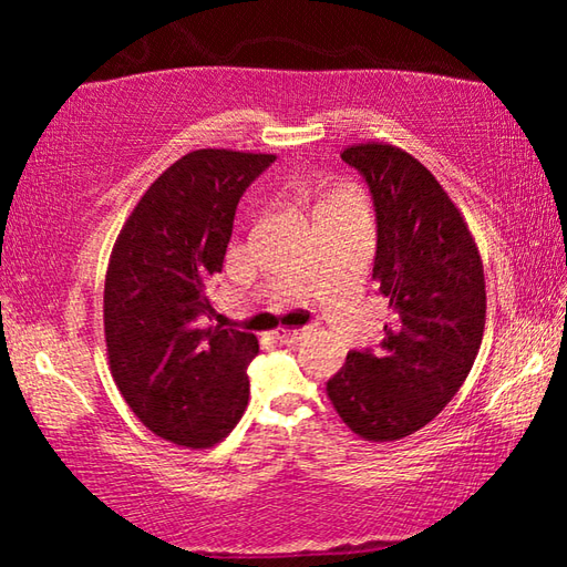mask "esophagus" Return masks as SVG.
<instances>
[{
  "mask_svg": "<svg viewBox=\"0 0 567 567\" xmlns=\"http://www.w3.org/2000/svg\"><path fill=\"white\" fill-rule=\"evenodd\" d=\"M305 332H307V328H300V330H285V328H280V330L272 332V338L277 342H282V344H292V342H297L300 338H305Z\"/></svg>",
  "mask_w": 567,
  "mask_h": 567,
  "instance_id": "1",
  "label": "esophagus"
}]
</instances>
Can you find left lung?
<instances>
[{
  "mask_svg": "<svg viewBox=\"0 0 567 567\" xmlns=\"http://www.w3.org/2000/svg\"><path fill=\"white\" fill-rule=\"evenodd\" d=\"M340 157L375 199L372 280L392 320L380 348L348 352L324 390L354 435L390 443L425 427L473 368L485 332L483 260L463 213L405 150L364 142Z\"/></svg>",
  "mask_w": 567,
  "mask_h": 567,
  "instance_id": "left-lung-1",
  "label": "left lung"
}]
</instances>
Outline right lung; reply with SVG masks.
I'll return each mask as SVG.
<instances>
[{
  "label": "right lung",
  "mask_w": 567,
  "mask_h": 567,
  "mask_svg": "<svg viewBox=\"0 0 567 567\" xmlns=\"http://www.w3.org/2000/svg\"><path fill=\"white\" fill-rule=\"evenodd\" d=\"M275 155L195 150L152 182L114 239L104 277L112 378L142 425L179 447L225 440L249 398V332L203 328L243 192Z\"/></svg>",
  "instance_id": "1"
}]
</instances>
